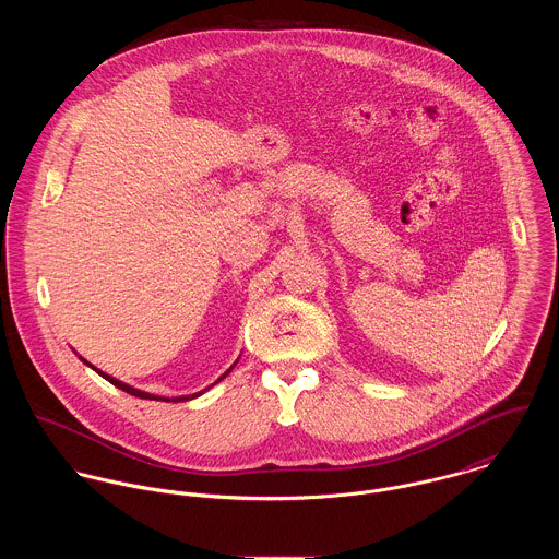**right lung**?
Instances as JSON below:
<instances>
[{
	"label": "right lung",
	"mask_w": 559,
	"mask_h": 559,
	"mask_svg": "<svg viewBox=\"0 0 559 559\" xmlns=\"http://www.w3.org/2000/svg\"><path fill=\"white\" fill-rule=\"evenodd\" d=\"M81 361H83V364H85V366H90V368H92V370H94V372H96V374H100V377H103V379H105V381H109V383H111V385H116V388H118V390H122V392H127V394H131V396H135V399H144V400H160V402H185V400H193V399H198V396H202V394H204V392H206V390H211V388H213V385H217V383H219V381H224V379H226V377H228V374H230V372H233V368H235V366H237V364H239V359H237V361H235V364H233V366H230V368H228V370H226V372H224V374H222V377H219V379H217V381H215V383H213V385H209V388H206V390H202V392H195V394H189V396H176V399H165V396H155V394H148V392H142V390H138V388H131V385H127V383H122V381H118V379H114V377H109V374H105V372H100V370H98V368H94V366H92V364H90V361H85V359H83V357H80Z\"/></svg>",
	"instance_id": "right-lung-1"
}]
</instances>
